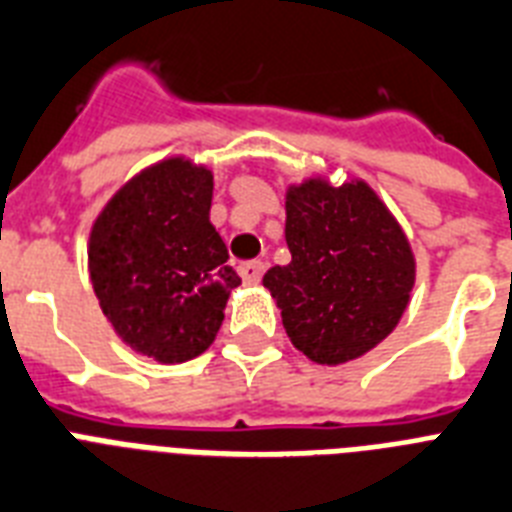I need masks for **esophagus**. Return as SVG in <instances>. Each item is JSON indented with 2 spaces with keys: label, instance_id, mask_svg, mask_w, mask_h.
Segmentation results:
<instances>
[{
  "label": "esophagus",
  "instance_id": "34e87169",
  "mask_svg": "<svg viewBox=\"0 0 512 512\" xmlns=\"http://www.w3.org/2000/svg\"><path fill=\"white\" fill-rule=\"evenodd\" d=\"M265 273V265L263 263H244L239 268V276H242V284L244 286H255L260 284V278Z\"/></svg>",
  "mask_w": 512,
  "mask_h": 512
}]
</instances>
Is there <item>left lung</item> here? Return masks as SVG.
Here are the masks:
<instances>
[{"label":"left lung","instance_id":"left-lung-1","mask_svg":"<svg viewBox=\"0 0 512 512\" xmlns=\"http://www.w3.org/2000/svg\"><path fill=\"white\" fill-rule=\"evenodd\" d=\"M286 247L263 286L286 334L321 365L363 357L392 334L415 284L405 231L371 186L315 176L286 189Z\"/></svg>","mask_w":512,"mask_h":512}]
</instances>
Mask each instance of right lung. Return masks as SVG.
Segmentation results:
<instances>
[{
  "label": "right lung",
  "mask_w": 512,
  "mask_h": 512,
  "mask_svg": "<svg viewBox=\"0 0 512 512\" xmlns=\"http://www.w3.org/2000/svg\"><path fill=\"white\" fill-rule=\"evenodd\" d=\"M213 170L168 157L120 186L89 236V276L115 334L157 363H186L215 342L242 284L210 223Z\"/></svg>",
  "instance_id": "1"
}]
</instances>
